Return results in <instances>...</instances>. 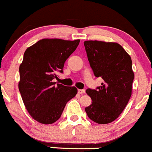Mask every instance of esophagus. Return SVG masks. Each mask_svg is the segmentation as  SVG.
I'll use <instances>...</instances> for the list:
<instances>
[{"mask_svg":"<svg viewBox=\"0 0 152 152\" xmlns=\"http://www.w3.org/2000/svg\"><path fill=\"white\" fill-rule=\"evenodd\" d=\"M77 92H78V94H83L85 93V90H84V89H78Z\"/></svg>","mask_w":152,"mask_h":152,"instance_id":"esophagus-1","label":"esophagus"}]
</instances>
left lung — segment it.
<instances>
[{
    "label": "left lung",
    "instance_id": "1",
    "mask_svg": "<svg viewBox=\"0 0 152 152\" xmlns=\"http://www.w3.org/2000/svg\"><path fill=\"white\" fill-rule=\"evenodd\" d=\"M84 46L94 75L103 80L96 89L86 91L92 102L85 110L94 122L110 123L124 110L132 95V59L115 42L86 41Z\"/></svg>",
    "mask_w": 152,
    "mask_h": 152
}]
</instances>
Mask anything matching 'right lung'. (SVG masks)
<instances>
[{"label": "right lung", "mask_w": 152, "mask_h": 152, "mask_svg": "<svg viewBox=\"0 0 152 152\" xmlns=\"http://www.w3.org/2000/svg\"><path fill=\"white\" fill-rule=\"evenodd\" d=\"M80 40L43 39L27 48L20 66L19 90L28 112L44 124L56 122L77 89L53 82Z\"/></svg>", "instance_id": "add662e5"}]
</instances>
